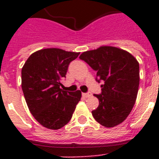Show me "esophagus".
Wrapping results in <instances>:
<instances>
[{
  "instance_id": "esophagus-1",
  "label": "esophagus",
  "mask_w": 159,
  "mask_h": 159,
  "mask_svg": "<svg viewBox=\"0 0 159 159\" xmlns=\"http://www.w3.org/2000/svg\"><path fill=\"white\" fill-rule=\"evenodd\" d=\"M82 96L87 98V97H91V96H92V94H91V93H82Z\"/></svg>"
}]
</instances>
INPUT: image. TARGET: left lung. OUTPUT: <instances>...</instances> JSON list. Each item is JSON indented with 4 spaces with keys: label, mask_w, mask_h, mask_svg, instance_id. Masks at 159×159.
Returning a JSON list of instances; mask_svg holds the SVG:
<instances>
[{
    "label": "left lung",
    "mask_w": 159,
    "mask_h": 159,
    "mask_svg": "<svg viewBox=\"0 0 159 159\" xmlns=\"http://www.w3.org/2000/svg\"><path fill=\"white\" fill-rule=\"evenodd\" d=\"M80 59L97 71V81L103 84L102 93L94 95L99 106L92 111L94 119L106 128L122 123L135 104L139 85V64L127 51L102 46L83 52Z\"/></svg>",
    "instance_id": "1"
}]
</instances>
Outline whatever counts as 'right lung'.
<instances>
[{
    "instance_id": "add662e5",
    "label": "right lung",
    "mask_w": 159,
    "mask_h": 159,
    "mask_svg": "<svg viewBox=\"0 0 159 159\" xmlns=\"http://www.w3.org/2000/svg\"><path fill=\"white\" fill-rule=\"evenodd\" d=\"M80 53L61 48L40 49L28 57L21 70V87L30 113L41 125L59 129L72 118L82 92L61 88L68 65Z\"/></svg>"
}]
</instances>
